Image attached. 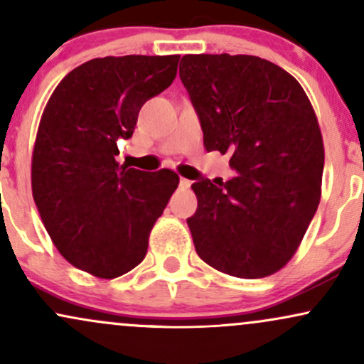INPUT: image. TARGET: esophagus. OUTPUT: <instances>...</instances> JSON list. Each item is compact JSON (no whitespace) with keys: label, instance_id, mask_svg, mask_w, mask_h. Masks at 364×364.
<instances>
[{"label":"esophagus","instance_id":"esophagus-1","mask_svg":"<svg viewBox=\"0 0 364 364\" xmlns=\"http://www.w3.org/2000/svg\"><path fill=\"white\" fill-rule=\"evenodd\" d=\"M190 185H191L190 179H186V178L179 179V186H181V188H190Z\"/></svg>","mask_w":364,"mask_h":364}]
</instances>
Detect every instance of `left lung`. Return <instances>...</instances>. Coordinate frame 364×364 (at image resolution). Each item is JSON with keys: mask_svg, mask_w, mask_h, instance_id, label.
<instances>
[{"mask_svg": "<svg viewBox=\"0 0 364 364\" xmlns=\"http://www.w3.org/2000/svg\"><path fill=\"white\" fill-rule=\"evenodd\" d=\"M179 78L203 145L229 154L236 176L191 185L186 220L195 250L219 272L260 279L281 270L320 203L323 140L303 87L281 66L248 54H186Z\"/></svg>", "mask_w": 364, "mask_h": 364, "instance_id": "left-lung-1", "label": "left lung"}]
</instances>
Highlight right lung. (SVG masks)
Instances as JSON below:
<instances>
[{
    "mask_svg": "<svg viewBox=\"0 0 364 364\" xmlns=\"http://www.w3.org/2000/svg\"><path fill=\"white\" fill-rule=\"evenodd\" d=\"M173 56H106L77 66L46 104L34 154L32 195L65 260L101 279L129 272L179 176L121 166L118 140L133 135L145 102L176 78Z\"/></svg>",
    "mask_w": 364,
    "mask_h": 364,
    "instance_id": "right-lung-1",
    "label": "right lung"
}]
</instances>
